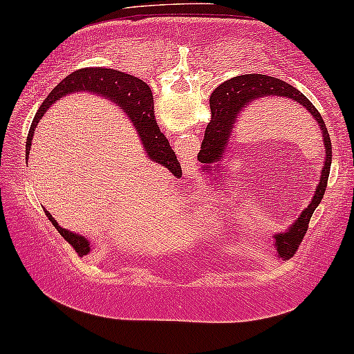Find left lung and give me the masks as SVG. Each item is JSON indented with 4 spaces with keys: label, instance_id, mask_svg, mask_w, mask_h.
Listing matches in <instances>:
<instances>
[{
    "label": "left lung",
    "instance_id": "1",
    "mask_svg": "<svg viewBox=\"0 0 354 354\" xmlns=\"http://www.w3.org/2000/svg\"><path fill=\"white\" fill-rule=\"evenodd\" d=\"M269 96H285L290 100L299 102L307 111L312 113V117L317 120L319 129L323 134L324 142V151L326 158L322 169V177H319V183L317 187V192L313 194V199L310 201L307 209L302 210L299 218L288 227L285 232L275 234V248L277 254L281 259H290L295 257L299 245H301L304 236H306L308 221L312 218L315 209L322 203L326 187H328V178L330 171V162H333V145H330V138L326 128V123L323 117L319 115L312 102H310L306 96L295 86L283 82V80L269 77V75L263 74H247V75H237L226 80L225 84L216 86V90L210 96V109H212V120L209 122L207 128H205L204 140L201 145L199 158L205 162L204 172H210L212 162H218L223 160L225 150L230 142L231 133L234 124H236L237 118L245 109L253 104L254 101L263 100V97ZM218 166V165H216Z\"/></svg>",
    "mask_w": 354,
    "mask_h": 354
}]
</instances>
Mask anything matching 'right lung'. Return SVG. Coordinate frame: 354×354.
<instances>
[{"label":"right lung","instance_id":"right-lung-1","mask_svg":"<svg viewBox=\"0 0 354 354\" xmlns=\"http://www.w3.org/2000/svg\"><path fill=\"white\" fill-rule=\"evenodd\" d=\"M75 91H93V93L109 97V100L115 102L118 107L123 109L129 120L133 122L136 131L140 138V142L144 144L147 156L151 161H156L158 165L167 167L171 172H177L180 169L176 151L171 149L169 140L166 139V136L160 131V127L156 124L153 95H151L150 86L144 80L134 77V75L104 68H85L75 71L68 77H64L48 93L31 123L28 139H26V156L30 155L35 128L44 115V112L59 97L75 93ZM44 212L47 218L55 226V230L62 234V237L66 239L68 243L73 245L79 257H84V254H88L91 252L90 242L84 236H79V234L58 226L57 220L47 210Z\"/></svg>","mask_w":354,"mask_h":354}]
</instances>
